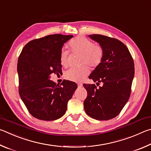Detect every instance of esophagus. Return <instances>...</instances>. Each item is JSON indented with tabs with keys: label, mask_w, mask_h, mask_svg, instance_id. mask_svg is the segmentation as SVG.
I'll list each match as a JSON object with an SVG mask.
<instances>
[{
	"label": "esophagus",
	"mask_w": 151,
	"mask_h": 151,
	"mask_svg": "<svg viewBox=\"0 0 151 151\" xmlns=\"http://www.w3.org/2000/svg\"><path fill=\"white\" fill-rule=\"evenodd\" d=\"M77 85H78V87L81 88V87H82V86H83V84H81V83H78V84H77Z\"/></svg>",
	"instance_id": "34e87169"
}]
</instances>
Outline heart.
Wrapping results in <instances>:
<instances>
[{
    "label": "heart",
    "mask_w": 151,
    "mask_h": 151,
    "mask_svg": "<svg viewBox=\"0 0 151 151\" xmlns=\"http://www.w3.org/2000/svg\"><path fill=\"white\" fill-rule=\"evenodd\" d=\"M70 50L74 52L81 55V64H86L91 66H98L101 63L103 57V50L101 46L94 45L88 39L83 37H78L73 39L68 44ZM68 52L62 50L60 52V64L63 66L68 65ZM89 69L86 66L78 68H71L65 73L66 78L73 81H83L88 74Z\"/></svg>",
    "instance_id": "1"
}]
</instances>
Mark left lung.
Returning <instances> with one entry per match:
<instances>
[{"label":"left lung","mask_w":151,"mask_h":151,"mask_svg":"<svg viewBox=\"0 0 151 151\" xmlns=\"http://www.w3.org/2000/svg\"><path fill=\"white\" fill-rule=\"evenodd\" d=\"M103 50V57L89 76L96 84H84L87 97L84 108L89 116L99 121L116 117L129 101L134 65L128 48L121 41L101 35H88Z\"/></svg>","instance_id":"left-lung-1"}]
</instances>
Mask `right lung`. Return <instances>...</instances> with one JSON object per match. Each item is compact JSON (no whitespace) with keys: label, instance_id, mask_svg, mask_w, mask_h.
I'll return each instance as SVG.
<instances>
[{"label":"right lung","instance_id":"1","mask_svg":"<svg viewBox=\"0 0 151 151\" xmlns=\"http://www.w3.org/2000/svg\"><path fill=\"white\" fill-rule=\"evenodd\" d=\"M73 37L57 34L31 40L19 56V94L28 111L38 119L55 121L62 117L77 88L72 81L64 80L57 85L50 80L52 73H62L60 52L64 44Z\"/></svg>","mask_w":151,"mask_h":151}]
</instances>
